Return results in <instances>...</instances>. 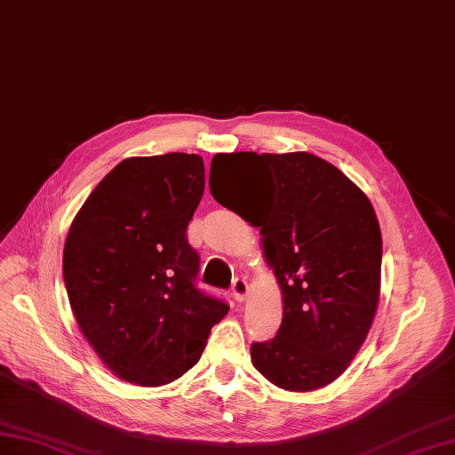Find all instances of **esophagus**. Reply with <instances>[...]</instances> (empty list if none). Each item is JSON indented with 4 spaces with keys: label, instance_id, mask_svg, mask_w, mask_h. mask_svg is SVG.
Here are the masks:
<instances>
[{
    "label": "esophagus",
    "instance_id": "34e87169",
    "mask_svg": "<svg viewBox=\"0 0 455 455\" xmlns=\"http://www.w3.org/2000/svg\"><path fill=\"white\" fill-rule=\"evenodd\" d=\"M248 291H250V285L243 278H236L235 282H232V297H235V301H238V303L245 301Z\"/></svg>",
    "mask_w": 455,
    "mask_h": 455
}]
</instances>
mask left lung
<instances>
[{
    "label": "left lung",
    "mask_w": 455,
    "mask_h": 455,
    "mask_svg": "<svg viewBox=\"0 0 455 455\" xmlns=\"http://www.w3.org/2000/svg\"><path fill=\"white\" fill-rule=\"evenodd\" d=\"M255 158L267 175L257 177L243 219L261 228L283 315L275 339L251 345V362L283 391H316L350 366L378 313L381 228L366 194L330 162L308 152ZM210 190L227 210L238 198L227 183Z\"/></svg>",
    "instance_id": "8db88e82"
}]
</instances>
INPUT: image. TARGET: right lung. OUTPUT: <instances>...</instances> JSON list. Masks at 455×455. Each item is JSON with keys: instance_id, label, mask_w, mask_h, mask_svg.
Here are the masks:
<instances>
[{"instance_id": "obj_1", "label": "right lung", "mask_w": 455, "mask_h": 455, "mask_svg": "<svg viewBox=\"0 0 455 455\" xmlns=\"http://www.w3.org/2000/svg\"><path fill=\"white\" fill-rule=\"evenodd\" d=\"M198 154L125 158L76 213L62 251L74 318L116 378L179 379L228 307L194 288L200 259L187 227L202 200Z\"/></svg>"}]
</instances>
